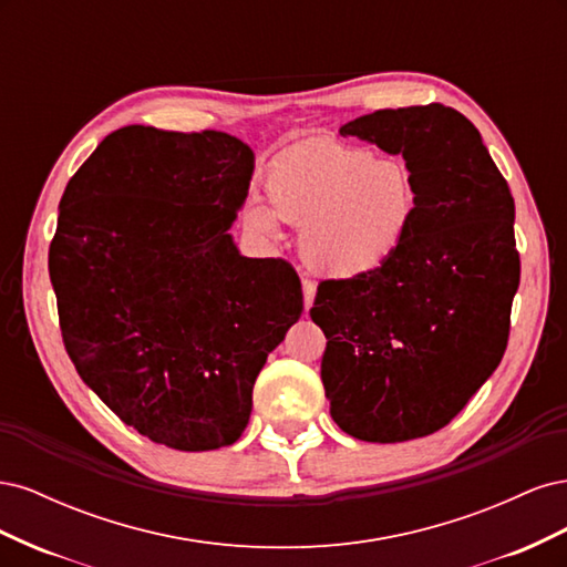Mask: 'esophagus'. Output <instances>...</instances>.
<instances>
[{
	"label": "esophagus",
	"mask_w": 567,
	"mask_h": 567,
	"mask_svg": "<svg viewBox=\"0 0 567 567\" xmlns=\"http://www.w3.org/2000/svg\"><path fill=\"white\" fill-rule=\"evenodd\" d=\"M315 296H317V284L305 279L302 281V302H305V310H310L312 302H315Z\"/></svg>",
	"instance_id": "1"
}]
</instances>
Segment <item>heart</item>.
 Listing matches in <instances>:
<instances>
[{
	"label": "heart",
	"mask_w": 567,
	"mask_h": 567,
	"mask_svg": "<svg viewBox=\"0 0 567 567\" xmlns=\"http://www.w3.org/2000/svg\"><path fill=\"white\" fill-rule=\"evenodd\" d=\"M262 188L267 208L248 203L244 229L274 238L277 219L302 229V260L336 281L364 279L390 265L416 215V188L402 163L333 140L284 151L267 167Z\"/></svg>",
	"instance_id": "heart-1"
}]
</instances>
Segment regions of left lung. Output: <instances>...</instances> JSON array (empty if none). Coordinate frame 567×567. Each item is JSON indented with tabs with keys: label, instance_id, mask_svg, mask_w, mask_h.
Segmentation results:
<instances>
[{
	"label": "left lung",
	"instance_id": "8db88e82",
	"mask_svg": "<svg viewBox=\"0 0 567 567\" xmlns=\"http://www.w3.org/2000/svg\"><path fill=\"white\" fill-rule=\"evenodd\" d=\"M402 156L416 215L381 271L321 281V381L342 433L406 442L447 425L499 367L520 284L516 205L466 115L427 104L340 127Z\"/></svg>",
	"mask_w": 567,
	"mask_h": 567
}]
</instances>
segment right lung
Segmentation results:
<instances>
[{
  "label": "right lung",
  "mask_w": 567,
  "mask_h": 567,
  "mask_svg": "<svg viewBox=\"0 0 567 567\" xmlns=\"http://www.w3.org/2000/svg\"><path fill=\"white\" fill-rule=\"evenodd\" d=\"M252 167L227 132L130 125L59 203L49 277L65 352L120 421L179 452L241 437L257 373L302 315L296 269L229 234Z\"/></svg>",
  "instance_id": "add662e5"
}]
</instances>
